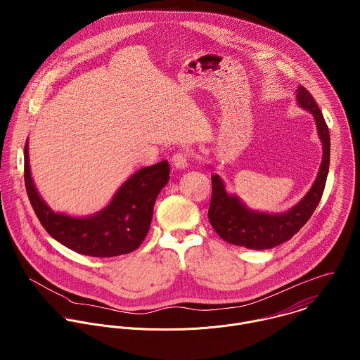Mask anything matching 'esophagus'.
Masks as SVG:
<instances>
[{"mask_svg":"<svg viewBox=\"0 0 360 360\" xmlns=\"http://www.w3.org/2000/svg\"><path fill=\"white\" fill-rule=\"evenodd\" d=\"M172 165L176 170H181L186 169L188 166V159H187V154L186 153H177L173 155L172 158Z\"/></svg>","mask_w":360,"mask_h":360,"instance_id":"obj_1","label":"esophagus"}]
</instances>
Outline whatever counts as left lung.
Listing matches in <instances>:
<instances>
[{
	"label": "left lung",
	"instance_id": "left-lung-1",
	"mask_svg": "<svg viewBox=\"0 0 360 360\" xmlns=\"http://www.w3.org/2000/svg\"><path fill=\"white\" fill-rule=\"evenodd\" d=\"M297 103L313 115L321 141L323 156L317 177L307 195L283 213L252 210L236 194H229L219 174L212 176V201L207 217L214 231L224 241L250 250H270L288 241L313 214L324 191L330 166V131L326 120L308 90L297 89Z\"/></svg>",
	"mask_w": 360,
	"mask_h": 360
}]
</instances>
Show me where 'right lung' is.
Masks as SVG:
<instances>
[{
    "label": "right lung",
    "instance_id": "obj_1",
    "mask_svg": "<svg viewBox=\"0 0 360 360\" xmlns=\"http://www.w3.org/2000/svg\"><path fill=\"white\" fill-rule=\"evenodd\" d=\"M169 163L162 160L131 174L110 202L90 216L53 212L39 194L30 172L29 140L25 144V186L40 223L69 250L87 257H112L137 250L148 234L155 201L169 181Z\"/></svg>",
    "mask_w": 360,
    "mask_h": 360
}]
</instances>
